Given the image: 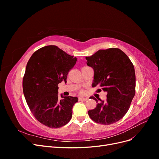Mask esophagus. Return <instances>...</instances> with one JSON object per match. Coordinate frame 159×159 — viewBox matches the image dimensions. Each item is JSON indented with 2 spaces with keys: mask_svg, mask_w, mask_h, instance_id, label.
Segmentation results:
<instances>
[{
  "mask_svg": "<svg viewBox=\"0 0 159 159\" xmlns=\"http://www.w3.org/2000/svg\"><path fill=\"white\" fill-rule=\"evenodd\" d=\"M88 99V98H80L78 99L79 101H83V102H85V101H87Z\"/></svg>",
  "mask_w": 159,
  "mask_h": 159,
  "instance_id": "34e87169",
  "label": "esophagus"
}]
</instances>
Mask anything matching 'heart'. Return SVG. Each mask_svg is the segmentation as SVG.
I'll use <instances>...</instances> for the list:
<instances>
[{
	"mask_svg": "<svg viewBox=\"0 0 159 159\" xmlns=\"http://www.w3.org/2000/svg\"><path fill=\"white\" fill-rule=\"evenodd\" d=\"M83 92H84V91H83L82 90H81V91H80V93H83Z\"/></svg>",
	"mask_w": 159,
	"mask_h": 159,
	"instance_id": "b5f03b06",
	"label": "heart"
}]
</instances>
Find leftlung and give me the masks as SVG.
Segmentation results:
<instances>
[{"label": "left lung", "mask_w": 159, "mask_h": 159, "mask_svg": "<svg viewBox=\"0 0 159 159\" xmlns=\"http://www.w3.org/2000/svg\"><path fill=\"white\" fill-rule=\"evenodd\" d=\"M85 59L88 66L94 70L92 87L99 86L107 93L106 101L99 99L98 102L94 97H90L98 104L89 111V116L99 124L116 123L127 113L135 94L133 64L122 50L116 48L99 50Z\"/></svg>", "instance_id": "8db88e82"}]
</instances>
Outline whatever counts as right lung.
<instances>
[{"label":"right lung","mask_w":159,"mask_h":159,"mask_svg":"<svg viewBox=\"0 0 159 159\" xmlns=\"http://www.w3.org/2000/svg\"><path fill=\"white\" fill-rule=\"evenodd\" d=\"M76 61L57 46H46L36 50L28 61L22 81L24 95L34 117L46 127H63L72 117L78 98L61 95L59 99L57 85L66 82Z\"/></svg>","instance_id":"obj_1"}]
</instances>
